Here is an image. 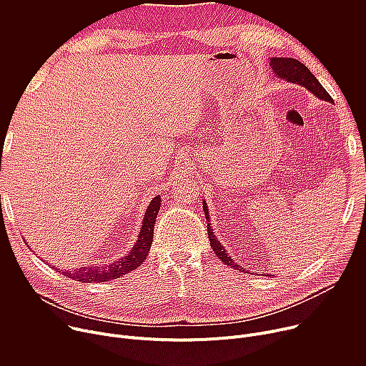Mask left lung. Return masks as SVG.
<instances>
[{"label":"left lung","mask_w":366,"mask_h":366,"mask_svg":"<svg viewBox=\"0 0 366 366\" xmlns=\"http://www.w3.org/2000/svg\"><path fill=\"white\" fill-rule=\"evenodd\" d=\"M269 66L274 69L275 74H278V76H282L287 81H292V82H297V84L308 88L312 94H316L320 98L327 97L326 89L317 81V78L308 71V68L305 65H302L297 59L272 58L271 62H269ZM208 239H210L212 249L217 253V256L220 254V257H223L224 252H222V244L219 243V240L216 239V236L210 230H208Z\"/></svg>","instance_id":"8db88e82"}]
</instances>
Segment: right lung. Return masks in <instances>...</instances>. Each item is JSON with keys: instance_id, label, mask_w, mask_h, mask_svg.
<instances>
[{"instance_id": "add662e5", "label": "right lung", "mask_w": 366, "mask_h": 366, "mask_svg": "<svg viewBox=\"0 0 366 366\" xmlns=\"http://www.w3.org/2000/svg\"><path fill=\"white\" fill-rule=\"evenodd\" d=\"M156 216H158V210H156V204H154L153 208H150L149 210L147 224H146V227L143 226L144 229L140 233L137 244L130 252V254L123 256L120 260H117V262L110 264L104 268H99V269L84 268L76 274H74V272L68 274V277L74 278L75 281H82V282H106L110 280H116V278L139 268L143 264V260L146 259L150 244H152L153 226H154Z\"/></svg>"}]
</instances>
